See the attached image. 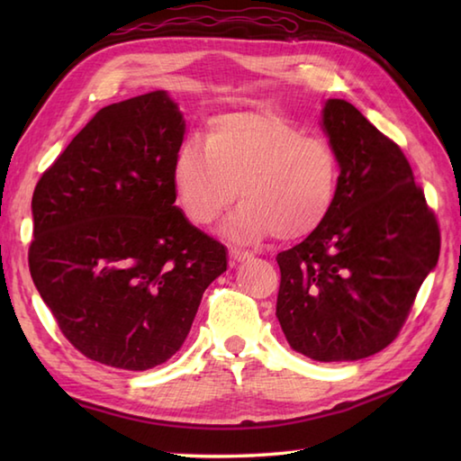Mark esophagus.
Masks as SVG:
<instances>
[{
	"label": "esophagus",
	"instance_id": "obj_1",
	"mask_svg": "<svg viewBox=\"0 0 461 461\" xmlns=\"http://www.w3.org/2000/svg\"><path fill=\"white\" fill-rule=\"evenodd\" d=\"M230 258L233 261H246L251 258V253L248 249H240V248H230Z\"/></svg>",
	"mask_w": 461,
	"mask_h": 461
}]
</instances>
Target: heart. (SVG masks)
Listing matches in <instances>:
<instances>
[{"mask_svg":"<svg viewBox=\"0 0 461 461\" xmlns=\"http://www.w3.org/2000/svg\"><path fill=\"white\" fill-rule=\"evenodd\" d=\"M339 182L335 149L273 113L218 116L205 140L180 144L172 166L176 202L194 225L218 220L240 185L246 200L221 225L233 240L311 236L335 208Z\"/></svg>","mask_w":461,"mask_h":461,"instance_id":"b5f03b06","label":"heart"}]
</instances>
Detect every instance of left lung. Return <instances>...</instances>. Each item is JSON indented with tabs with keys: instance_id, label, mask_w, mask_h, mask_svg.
I'll return each instance as SVG.
<instances>
[{
	"instance_id": "8db88e82",
	"label": "left lung",
	"mask_w": 461,
	"mask_h": 461,
	"mask_svg": "<svg viewBox=\"0 0 461 461\" xmlns=\"http://www.w3.org/2000/svg\"><path fill=\"white\" fill-rule=\"evenodd\" d=\"M335 149V208L281 251L277 319L293 350L319 362L366 358L402 329L439 256V230L400 146L342 99L322 106Z\"/></svg>"
}]
</instances>
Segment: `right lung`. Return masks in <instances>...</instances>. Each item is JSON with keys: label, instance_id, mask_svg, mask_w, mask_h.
<instances>
[{"label": "right lung", "instance_id": "right-lung-1", "mask_svg": "<svg viewBox=\"0 0 461 461\" xmlns=\"http://www.w3.org/2000/svg\"><path fill=\"white\" fill-rule=\"evenodd\" d=\"M184 132L166 91L109 104L35 185L29 271L67 340L101 365L149 370L176 355L228 269V249L174 205Z\"/></svg>", "mask_w": 461, "mask_h": 461}]
</instances>
